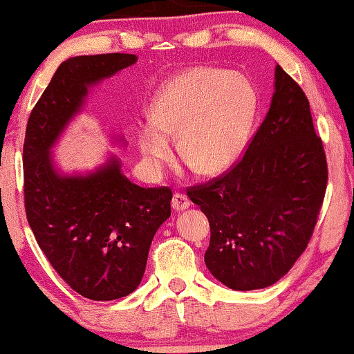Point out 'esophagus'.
<instances>
[{
  "label": "esophagus",
  "mask_w": 354,
  "mask_h": 354,
  "mask_svg": "<svg viewBox=\"0 0 354 354\" xmlns=\"http://www.w3.org/2000/svg\"><path fill=\"white\" fill-rule=\"evenodd\" d=\"M190 200H188L187 195H183V193H174V198H172V207L176 211H183L187 209V207H190Z\"/></svg>",
  "instance_id": "1"
}]
</instances>
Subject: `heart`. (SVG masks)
<instances>
[{"mask_svg": "<svg viewBox=\"0 0 354 354\" xmlns=\"http://www.w3.org/2000/svg\"><path fill=\"white\" fill-rule=\"evenodd\" d=\"M254 115V90L243 75L195 67L159 91L153 120L140 125L138 148L149 166L162 169L178 153L200 174L229 169L243 151Z\"/></svg>", "mask_w": 354, "mask_h": 354, "instance_id": "b5f03b06", "label": "heart"}]
</instances>
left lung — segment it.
<instances>
[{
    "label": "left lung",
    "mask_w": 354,
    "mask_h": 354,
    "mask_svg": "<svg viewBox=\"0 0 354 354\" xmlns=\"http://www.w3.org/2000/svg\"><path fill=\"white\" fill-rule=\"evenodd\" d=\"M327 178L309 101L277 66L272 103L243 156L222 176L187 188L209 221L211 274L240 292L282 279L311 240Z\"/></svg>",
    "instance_id": "1"
}]
</instances>
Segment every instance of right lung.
<instances>
[{"label": "right lung", "mask_w": 354, "mask_h": 354, "mask_svg": "<svg viewBox=\"0 0 354 354\" xmlns=\"http://www.w3.org/2000/svg\"><path fill=\"white\" fill-rule=\"evenodd\" d=\"M135 55L75 56L62 62L32 109L24 142V203L35 240L82 297L109 301L138 287L159 225L171 216L169 187L143 188L111 158L88 176H59L50 149L84 104L88 86L132 66Z\"/></svg>", "instance_id": "right-lung-1"}]
</instances>
